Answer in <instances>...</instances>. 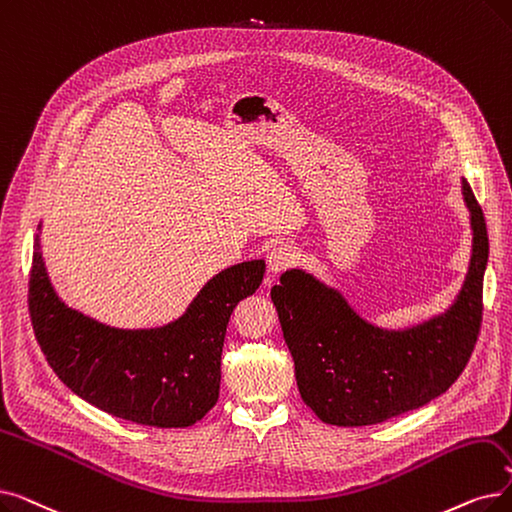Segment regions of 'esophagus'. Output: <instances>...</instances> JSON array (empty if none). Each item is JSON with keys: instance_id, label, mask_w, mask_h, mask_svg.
I'll return each instance as SVG.
<instances>
[{"instance_id": "esophagus-1", "label": "esophagus", "mask_w": 512, "mask_h": 512, "mask_svg": "<svg viewBox=\"0 0 512 512\" xmlns=\"http://www.w3.org/2000/svg\"><path fill=\"white\" fill-rule=\"evenodd\" d=\"M299 261V253L291 244H280V247L272 249V253L268 255V268L272 274H282L288 268H293Z\"/></svg>"}]
</instances>
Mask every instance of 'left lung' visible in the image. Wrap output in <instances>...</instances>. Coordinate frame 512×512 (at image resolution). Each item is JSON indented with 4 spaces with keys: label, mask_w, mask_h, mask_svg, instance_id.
I'll use <instances>...</instances> for the list:
<instances>
[{
    "label": "left lung",
    "mask_w": 512,
    "mask_h": 512,
    "mask_svg": "<svg viewBox=\"0 0 512 512\" xmlns=\"http://www.w3.org/2000/svg\"><path fill=\"white\" fill-rule=\"evenodd\" d=\"M462 194L473 255L462 291L443 316L395 332L362 320L339 291L303 270L284 272L272 288L299 393L326 425L366 427L416 410L446 393L469 364L481 330L490 240L466 180Z\"/></svg>",
    "instance_id": "1"
}]
</instances>
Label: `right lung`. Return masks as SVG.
<instances>
[{
  "instance_id": "add662e5",
  "label": "right lung",
  "mask_w": 512,
  "mask_h": 512,
  "mask_svg": "<svg viewBox=\"0 0 512 512\" xmlns=\"http://www.w3.org/2000/svg\"><path fill=\"white\" fill-rule=\"evenodd\" d=\"M263 274L261 259L232 265L203 286L180 320L110 328L58 299L35 238L29 314L48 364L85 402L146 427H190L217 402L230 316Z\"/></svg>"
}]
</instances>
